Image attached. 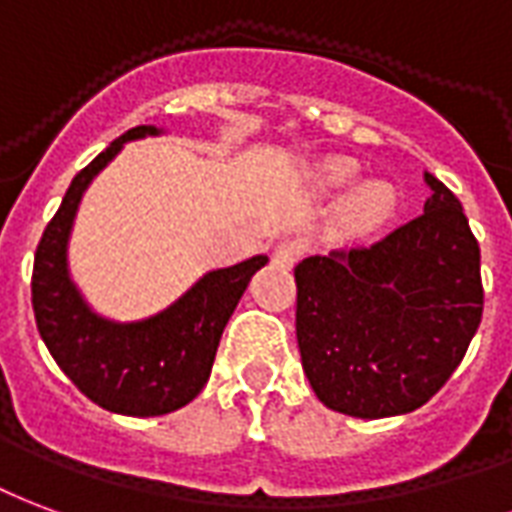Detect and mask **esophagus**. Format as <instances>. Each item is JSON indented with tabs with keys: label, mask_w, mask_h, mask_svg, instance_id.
<instances>
[{
	"label": "esophagus",
	"mask_w": 512,
	"mask_h": 512,
	"mask_svg": "<svg viewBox=\"0 0 512 512\" xmlns=\"http://www.w3.org/2000/svg\"><path fill=\"white\" fill-rule=\"evenodd\" d=\"M300 253H302L300 240H283L275 245V251H272V261H275L278 267H294V261L300 259Z\"/></svg>",
	"instance_id": "1"
}]
</instances>
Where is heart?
I'll use <instances>...</instances> for the list:
<instances>
[{
  "label": "heart",
  "mask_w": 512,
  "mask_h": 512,
  "mask_svg": "<svg viewBox=\"0 0 512 512\" xmlns=\"http://www.w3.org/2000/svg\"><path fill=\"white\" fill-rule=\"evenodd\" d=\"M322 177L327 185H349L357 177V166H354L352 160H330L324 166ZM395 204H398V193H395L393 185H387V182H368L354 196V220L363 223V226H376V223H382V220L393 215Z\"/></svg>",
  "instance_id": "obj_1"
}]
</instances>
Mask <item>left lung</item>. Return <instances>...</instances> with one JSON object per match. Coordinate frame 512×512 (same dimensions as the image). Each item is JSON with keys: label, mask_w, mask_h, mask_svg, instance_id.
Instances as JSON below:
<instances>
[{"label": "left lung", "mask_w": 512, "mask_h": 512, "mask_svg": "<svg viewBox=\"0 0 512 512\" xmlns=\"http://www.w3.org/2000/svg\"><path fill=\"white\" fill-rule=\"evenodd\" d=\"M428 199L371 248L294 267L302 371L327 409L379 420L442 390L483 316L480 248L461 201L423 174Z\"/></svg>", "instance_id": "left-lung-1"}]
</instances>
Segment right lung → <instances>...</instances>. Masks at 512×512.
<instances>
[{"label": "right lung", "mask_w": 512, "mask_h": 512, "mask_svg": "<svg viewBox=\"0 0 512 512\" xmlns=\"http://www.w3.org/2000/svg\"><path fill=\"white\" fill-rule=\"evenodd\" d=\"M138 125L111 141L87 169L78 171L57 215L43 231L32 270V308L51 357L89 401L114 414L158 417L190 404L207 384L223 327L267 256L201 275L163 311L119 322L98 313L70 275V234L92 179L128 141L163 136Z\"/></svg>", "instance_id": "add662e5"}]
</instances>
